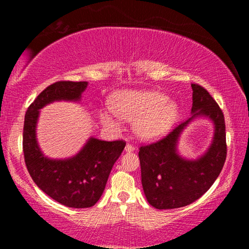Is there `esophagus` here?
Returning <instances> with one entry per match:
<instances>
[{
  "instance_id": "obj_1",
  "label": "esophagus",
  "mask_w": 249,
  "mask_h": 249,
  "mask_svg": "<svg viewBox=\"0 0 249 249\" xmlns=\"http://www.w3.org/2000/svg\"><path fill=\"white\" fill-rule=\"evenodd\" d=\"M135 150V148H134V146H132V145H129V144H127L125 146V151L126 153H133V151Z\"/></svg>"
}]
</instances>
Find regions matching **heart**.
Masks as SVG:
<instances>
[{
	"label": "heart",
	"instance_id": "b5f03b06",
	"mask_svg": "<svg viewBox=\"0 0 249 249\" xmlns=\"http://www.w3.org/2000/svg\"><path fill=\"white\" fill-rule=\"evenodd\" d=\"M180 115L179 105L159 91L124 90L112 99V107H104L100 119L105 125L119 127L122 119L134 122L135 133L142 141L162 138L174 127Z\"/></svg>",
	"mask_w": 249,
	"mask_h": 249
}]
</instances>
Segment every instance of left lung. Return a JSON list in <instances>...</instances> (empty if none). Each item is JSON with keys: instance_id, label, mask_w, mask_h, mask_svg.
<instances>
[{"instance_id": "8db88e82", "label": "left lung", "mask_w": 249, "mask_h": 249, "mask_svg": "<svg viewBox=\"0 0 249 249\" xmlns=\"http://www.w3.org/2000/svg\"><path fill=\"white\" fill-rule=\"evenodd\" d=\"M191 117L163 140L142 146L140 161L142 184L148 203L158 210L182 208L199 199L220 176L226 159L224 115L212 96L192 83ZM199 118L213 125V137L205 153L196 159L179 154L178 146L184 129Z\"/></svg>"}]
</instances>
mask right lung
<instances>
[{
  "instance_id": "add662e5",
  "label": "right lung",
  "mask_w": 249,
  "mask_h": 249,
  "mask_svg": "<svg viewBox=\"0 0 249 249\" xmlns=\"http://www.w3.org/2000/svg\"><path fill=\"white\" fill-rule=\"evenodd\" d=\"M88 84L87 81H59L46 88L29 105L24 122V157L33 181L54 201L75 209L91 208L99 201L126 142L91 136L77 154L57 159L43 153L36 132L41 108L61 101L80 102Z\"/></svg>"
}]
</instances>
